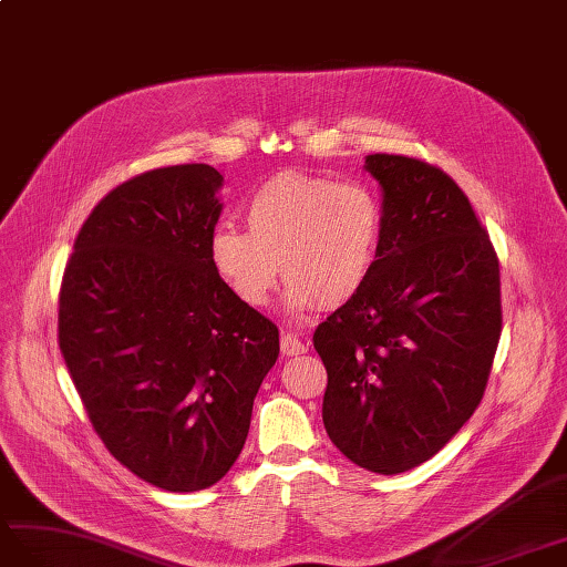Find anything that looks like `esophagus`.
I'll list each match as a JSON object with an SVG mask.
<instances>
[{
  "instance_id": "1",
  "label": "esophagus",
  "mask_w": 567,
  "mask_h": 567,
  "mask_svg": "<svg viewBox=\"0 0 567 567\" xmlns=\"http://www.w3.org/2000/svg\"><path fill=\"white\" fill-rule=\"evenodd\" d=\"M281 353L284 355H298L306 353V343H302L293 331H281Z\"/></svg>"
}]
</instances>
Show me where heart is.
<instances>
[{
	"label": "heart",
	"instance_id": "1",
	"mask_svg": "<svg viewBox=\"0 0 567 567\" xmlns=\"http://www.w3.org/2000/svg\"><path fill=\"white\" fill-rule=\"evenodd\" d=\"M247 230L220 226L209 255L218 279L250 308L267 306L279 265L296 310L343 306L375 269L384 209L378 192L358 179L281 173L245 204Z\"/></svg>",
	"mask_w": 567,
	"mask_h": 567
}]
</instances>
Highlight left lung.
<instances>
[{"label":"left lung","mask_w":567,"mask_h":567,"mask_svg":"<svg viewBox=\"0 0 567 567\" xmlns=\"http://www.w3.org/2000/svg\"><path fill=\"white\" fill-rule=\"evenodd\" d=\"M365 168L382 185L375 269L312 343L329 440L390 476L431 460L478 409L503 331L501 261L443 168L396 154Z\"/></svg>","instance_id":"8db88e82"}]
</instances>
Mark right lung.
Instances as JSON below:
<instances>
[{
  "mask_svg": "<svg viewBox=\"0 0 567 567\" xmlns=\"http://www.w3.org/2000/svg\"><path fill=\"white\" fill-rule=\"evenodd\" d=\"M218 171L168 165L93 206L60 286L58 339L93 431L132 474L173 493L240 457L279 329L218 279Z\"/></svg>",
  "mask_w": 567,
  "mask_h": 567,
  "instance_id": "right-lung-1",
  "label": "right lung"
}]
</instances>
